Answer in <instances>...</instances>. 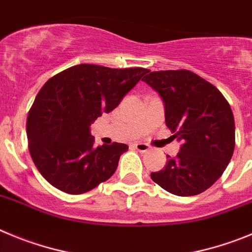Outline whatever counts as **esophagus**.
<instances>
[{"label":"esophagus","mask_w":252,"mask_h":252,"mask_svg":"<svg viewBox=\"0 0 252 252\" xmlns=\"http://www.w3.org/2000/svg\"><path fill=\"white\" fill-rule=\"evenodd\" d=\"M134 148L138 149L140 153H146V152L149 151V147L147 144H144V143H135Z\"/></svg>","instance_id":"34e87169"}]
</instances>
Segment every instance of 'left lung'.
<instances>
[{
  "label": "left lung",
  "instance_id": "left-lung-1",
  "mask_svg": "<svg viewBox=\"0 0 252 252\" xmlns=\"http://www.w3.org/2000/svg\"><path fill=\"white\" fill-rule=\"evenodd\" d=\"M158 93L165 124L181 142L174 158L151 178L176 196H194L214 185L235 148V121L223 95L188 70L149 71L142 79Z\"/></svg>",
  "mask_w": 252,
  "mask_h": 252
}]
</instances>
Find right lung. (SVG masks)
<instances>
[{
  "label": "right lung",
  "instance_id": "1",
  "mask_svg": "<svg viewBox=\"0 0 252 252\" xmlns=\"http://www.w3.org/2000/svg\"><path fill=\"white\" fill-rule=\"evenodd\" d=\"M146 71L80 64L45 83L29 112L26 131L31 158L50 185L80 194L114 174L128 146L94 147L90 126L115 109Z\"/></svg>",
  "mask_w": 252,
  "mask_h": 252
}]
</instances>
